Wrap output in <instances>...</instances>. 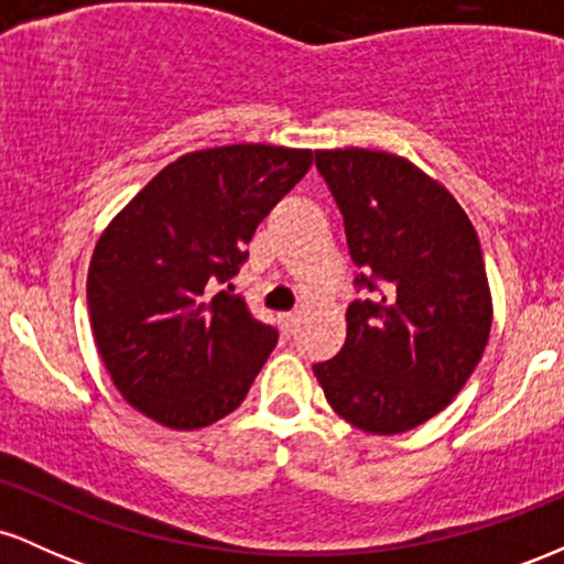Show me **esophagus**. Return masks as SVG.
Wrapping results in <instances>:
<instances>
[{
  "instance_id": "obj_1",
  "label": "esophagus",
  "mask_w": 564,
  "mask_h": 564,
  "mask_svg": "<svg viewBox=\"0 0 564 564\" xmlns=\"http://www.w3.org/2000/svg\"><path fill=\"white\" fill-rule=\"evenodd\" d=\"M278 326H281L283 334H294L296 326H300V315H296V313H281V315H278Z\"/></svg>"
}]
</instances>
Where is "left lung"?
<instances>
[{
  "mask_svg": "<svg viewBox=\"0 0 564 564\" xmlns=\"http://www.w3.org/2000/svg\"><path fill=\"white\" fill-rule=\"evenodd\" d=\"M373 300L347 307V339L315 364L328 405L371 435L430 422L462 392L494 323L475 225L445 185L371 148L315 151Z\"/></svg>",
  "mask_w": 564,
  "mask_h": 564,
  "instance_id": "8db88e82",
  "label": "left lung"
}]
</instances>
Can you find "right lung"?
Wrapping results in <instances>:
<instances>
[{"mask_svg": "<svg viewBox=\"0 0 564 564\" xmlns=\"http://www.w3.org/2000/svg\"><path fill=\"white\" fill-rule=\"evenodd\" d=\"M310 164L307 148L264 142L185 153L97 238L87 273L95 345L142 416L200 430L243 403L278 332L217 286Z\"/></svg>", "mask_w": 564, "mask_h": 564, "instance_id": "1", "label": "right lung"}]
</instances>
